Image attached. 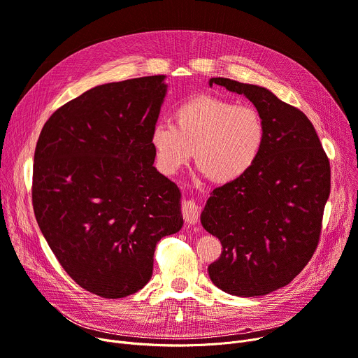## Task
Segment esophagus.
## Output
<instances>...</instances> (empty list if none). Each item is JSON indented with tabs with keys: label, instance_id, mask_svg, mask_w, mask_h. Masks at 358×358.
I'll return each mask as SVG.
<instances>
[{
	"label": "esophagus",
	"instance_id": "1",
	"mask_svg": "<svg viewBox=\"0 0 358 358\" xmlns=\"http://www.w3.org/2000/svg\"><path fill=\"white\" fill-rule=\"evenodd\" d=\"M181 213L187 223L196 224L199 220V204L194 200H184L181 204Z\"/></svg>",
	"mask_w": 358,
	"mask_h": 358
}]
</instances>
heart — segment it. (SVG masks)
I'll use <instances>...</instances> for the list:
<instances>
[{
    "instance_id": "heart-1",
    "label": "heart",
    "mask_w": 358,
    "mask_h": 358,
    "mask_svg": "<svg viewBox=\"0 0 358 358\" xmlns=\"http://www.w3.org/2000/svg\"><path fill=\"white\" fill-rule=\"evenodd\" d=\"M266 139L264 120L254 106L215 96L180 104L173 123L158 122L150 131V145L165 174L177 173L194 154L200 173L219 184L247 176Z\"/></svg>"
}]
</instances>
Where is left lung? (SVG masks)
<instances>
[{"mask_svg": "<svg viewBox=\"0 0 358 358\" xmlns=\"http://www.w3.org/2000/svg\"><path fill=\"white\" fill-rule=\"evenodd\" d=\"M245 96L264 120V150L251 171L217 187L201 213L203 228L219 238L220 257L208 271L234 296H264L305 268L317 248L331 192V165L303 111L271 91L212 78Z\"/></svg>", "mask_w": 358, "mask_h": 358, "instance_id": "obj_1", "label": "left lung"}]
</instances>
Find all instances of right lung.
<instances>
[{
  "instance_id": "1",
  "label": "right lung",
  "mask_w": 358,
  "mask_h": 358,
  "mask_svg": "<svg viewBox=\"0 0 358 358\" xmlns=\"http://www.w3.org/2000/svg\"><path fill=\"white\" fill-rule=\"evenodd\" d=\"M164 75L94 87L56 110L37 139L31 203L68 275L104 299L139 292L161 238L182 227L178 187L154 166Z\"/></svg>"
}]
</instances>
